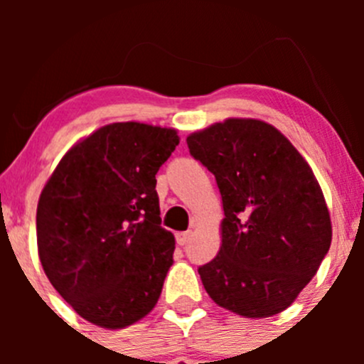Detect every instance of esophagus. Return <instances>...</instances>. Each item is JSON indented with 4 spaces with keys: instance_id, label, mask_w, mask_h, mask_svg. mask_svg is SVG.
<instances>
[{
    "instance_id": "esophagus-1",
    "label": "esophagus",
    "mask_w": 364,
    "mask_h": 364,
    "mask_svg": "<svg viewBox=\"0 0 364 364\" xmlns=\"http://www.w3.org/2000/svg\"><path fill=\"white\" fill-rule=\"evenodd\" d=\"M176 241H178V245L185 247V245L190 241V232H178L176 234Z\"/></svg>"
}]
</instances>
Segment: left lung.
Masks as SVG:
<instances>
[{
    "label": "left lung",
    "mask_w": 364,
    "mask_h": 364,
    "mask_svg": "<svg viewBox=\"0 0 364 364\" xmlns=\"http://www.w3.org/2000/svg\"><path fill=\"white\" fill-rule=\"evenodd\" d=\"M215 176L222 247L199 267L209 297L248 318L291 306L331 245L324 196L306 160L259 119H227L186 139Z\"/></svg>",
    "instance_id": "left-lung-1"
}]
</instances>
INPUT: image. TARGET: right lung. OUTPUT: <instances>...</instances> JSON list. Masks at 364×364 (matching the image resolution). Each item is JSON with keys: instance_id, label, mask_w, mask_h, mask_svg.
I'll return each instance as SVG.
<instances>
[{"instance_id": "obj_1", "label": "right lung", "mask_w": 364, "mask_h": 364, "mask_svg": "<svg viewBox=\"0 0 364 364\" xmlns=\"http://www.w3.org/2000/svg\"><path fill=\"white\" fill-rule=\"evenodd\" d=\"M178 144L171 128L107 124L73 146L43 186L40 262L61 297L93 324L127 328L159 301L174 236L161 227L155 176Z\"/></svg>"}]
</instances>
